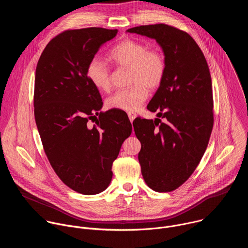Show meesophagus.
I'll return each instance as SVG.
<instances>
[{"instance_id":"34e87169","label":"esophagus","mask_w":248,"mask_h":248,"mask_svg":"<svg viewBox=\"0 0 248 248\" xmlns=\"http://www.w3.org/2000/svg\"><path fill=\"white\" fill-rule=\"evenodd\" d=\"M127 115H128V118H129V121L132 123L133 122V120L136 118V114L135 113H132V112H128L127 113Z\"/></svg>"}]
</instances>
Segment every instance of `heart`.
<instances>
[{
  "mask_svg": "<svg viewBox=\"0 0 248 248\" xmlns=\"http://www.w3.org/2000/svg\"><path fill=\"white\" fill-rule=\"evenodd\" d=\"M109 60L121 67L128 68L126 89L120 90L107 100L111 109L135 112L149 95V89H157L164 81L167 62L163 52L133 39H124L109 52ZM87 76L99 90L108 92L112 87L109 66L99 59H92L87 65Z\"/></svg>",
  "mask_w": 248,
  "mask_h": 248,
  "instance_id": "1",
  "label": "heart"
}]
</instances>
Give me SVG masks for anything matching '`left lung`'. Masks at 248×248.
Returning <instances> with one entry per match:
<instances>
[{
    "mask_svg": "<svg viewBox=\"0 0 248 248\" xmlns=\"http://www.w3.org/2000/svg\"><path fill=\"white\" fill-rule=\"evenodd\" d=\"M127 32L154 38L165 54L164 81L147 106L161 119L138 117L132 124L141 143L138 160L146 185L157 192H170L193 173L213 128L209 67L199 46L184 30L157 23Z\"/></svg>",
    "mask_w": 248,
    "mask_h": 248,
    "instance_id": "left-lung-1",
    "label": "left lung"
}]
</instances>
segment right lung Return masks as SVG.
I'll return each instance as SVG.
<instances>
[{"instance_id":"1","label":"right lung","mask_w":248,"mask_h":248,"mask_svg":"<svg viewBox=\"0 0 248 248\" xmlns=\"http://www.w3.org/2000/svg\"><path fill=\"white\" fill-rule=\"evenodd\" d=\"M117 33L102 27L62 31L36 66L34 116L45 154L60 180L84 195L109 186L113 162L131 133L125 112H99L102 98L87 76L89 62Z\"/></svg>"}]
</instances>
